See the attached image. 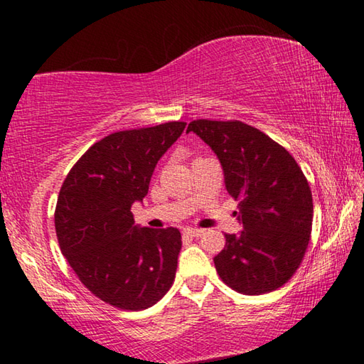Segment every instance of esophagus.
<instances>
[{
  "label": "esophagus",
  "instance_id": "esophagus-1",
  "mask_svg": "<svg viewBox=\"0 0 364 364\" xmlns=\"http://www.w3.org/2000/svg\"><path fill=\"white\" fill-rule=\"evenodd\" d=\"M183 234H184V236H188V237H199V236H202V234H204V230H196V228H186V230L183 231Z\"/></svg>",
  "mask_w": 364,
  "mask_h": 364
}]
</instances>
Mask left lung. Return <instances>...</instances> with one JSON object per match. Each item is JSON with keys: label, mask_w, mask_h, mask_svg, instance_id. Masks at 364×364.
Returning <instances> with one entry per match:
<instances>
[{"label": "left lung", "mask_w": 364, "mask_h": 364, "mask_svg": "<svg viewBox=\"0 0 364 364\" xmlns=\"http://www.w3.org/2000/svg\"><path fill=\"white\" fill-rule=\"evenodd\" d=\"M196 133L217 154L225 186L239 200L244 230L225 234L213 258L221 281L245 295H260L292 278L310 242L313 199L299 164L284 147L239 120H194Z\"/></svg>", "instance_id": "obj_1"}]
</instances>
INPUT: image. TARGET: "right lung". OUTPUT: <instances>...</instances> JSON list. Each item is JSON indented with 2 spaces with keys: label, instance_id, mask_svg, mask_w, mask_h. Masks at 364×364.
Instances as JSON below:
<instances>
[{
  "label": "right lung",
  "instance_id": "right-lung-1",
  "mask_svg": "<svg viewBox=\"0 0 364 364\" xmlns=\"http://www.w3.org/2000/svg\"><path fill=\"white\" fill-rule=\"evenodd\" d=\"M184 122L125 130L97 141L73 165L59 191L54 225L60 252L97 299L144 310L175 281L181 232L134 225L151 176Z\"/></svg>",
  "mask_w": 364,
  "mask_h": 364
}]
</instances>
